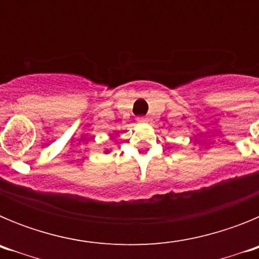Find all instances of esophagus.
Returning a JSON list of instances; mask_svg holds the SVG:
<instances>
[{
  "label": "esophagus",
  "instance_id": "esophagus-1",
  "mask_svg": "<svg viewBox=\"0 0 259 259\" xmlns=\"http://www.w3.org/2000/svg\"><path fill=\"white\" fill-rule=\"evenodd\" d=\"M146 120H148V118H146V116H139V118H137V122H140V123L146 122Z\"/></svg>",
  "mask_w": 259,
  "mask_h": 259
}]
</instances>
